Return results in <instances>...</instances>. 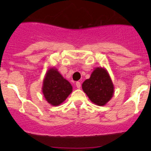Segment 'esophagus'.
I'll return each instance as SVG.
<instances>
[{
    "label": "esophagus",
    "mask_w": 151,
    "mask_h": 151,
    "mask_svg": "<svg viewBox=\"0 0 151 151\" xmlns=\"http://www.w3.org/2000/svg\"><path fill=\"white\" fill-rule=\"evenodd\" d=\"M76 87L78 88H81V83H80L79 82H77L76 83Z\"/></svg>",
    "instance_id": "esophagus-1"
}]
</instances>
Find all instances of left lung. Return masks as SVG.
Segmentation results:
<instances>
[{
	"mask_svg": "<svg viewBox=\"0 0 151 151\" xmlns=\"http://www.w3.org/2000/svg\"><path fill=\"white\" fill-rule=\"evenodd\" d=\"M82 90L92 103L98 106H104L111 100L114 94V85L107 70L97 67L88 79L82 83Z\"/></svg>",
	"mask_w": 151,
	"mask_h": 151,
	"instance_id": "obj_1",
	"label": "left lung"
}]
</instances>
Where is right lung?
<instances>
[{
	"label": "right lung",
	"mask_w": 151,
	"mask_h": 151,
	"mask_svg": "<svg viewBox=\"0 0 151 151\" xmlns=\"http://www.w3.org/2000/svg\"><path fill=\"white\" fill-rule=\"evenodd\" d=\"M73 91V86L55 67H50L43 81L42 92L45 100L52 106L61 104Z\"/></svg>",
	"instance_id": "1"
}]
</instances>
